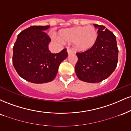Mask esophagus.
Listing matches in <instances>:
<instances>
[{
	"label": "esophagus",
	"mask_w": 131,
	"mask_h": 131,
	"mask_svg": "<svg viewBox=\"0 0 131 131\" xmlns=\"http://www.w3.org/2000/svg\"><path fill=\"white\" fill-rule=\"evenodd\" d=\"M67 52H68V55H70V54L73 53V50L71 49H68Z\"/></svg>",
	"instance_id": "1"
}]
</instances>
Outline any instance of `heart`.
Masks as SVG:
<instances>
[{"label":"heart","mask_w":131,"mask_h":131,"mask_svg":"<svg viewBox=\"0 0 131 131\" xmlns=\"http://www.w3.org/2000/svg\"><path fill=\"white\" fill-rule=\"evenodd\" d=\"M61 39L73 41L74 49L84 52L94 45L97 38V33L92 26H75L61 29L59 32Z\"/></svg>","instance_id":"1"}]
</instances>
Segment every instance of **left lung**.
Segmentation results:
<instances>
[{
    "label": "left lung",
    "mask_w": 131,
    "mask_h": 131,
    "mask_svg": "<svg viewBox=\"0 0 131 131\" xmlns=\"http://www.w3.org/2000/svg\"><path fill=\"white\" fill-rule=\"evenodd\" d=\"M97 40L90 49L77 53L75 72L81 81L97 83L108 78L118 63V49L113 33L104 26L94 24Z\"/></svg>",
    "instance_id": "8db88e82"
}]
</instances>
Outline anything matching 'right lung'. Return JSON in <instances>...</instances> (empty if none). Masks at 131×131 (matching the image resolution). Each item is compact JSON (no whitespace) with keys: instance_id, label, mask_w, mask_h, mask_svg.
I'll use <instances>...</instances> for the list:
<instances>
[{"instance_id":"right-lung-1","label":"right lung","mask_w":131,"mask_h":131,"mask_svg":"<svg viewBox=\"0 0 131 131\" xmlns=\"http://www.w3.org/2000/svg\"><path fill=\"white\" fill-rule=\"evenodd\" d=\"M50 26H32L18 35L13 48V64L20 77L35 84L55 79L60 64L67 58L66 49L52 53L51 40L44 32Z\"/></svg>"}]
</instances>
